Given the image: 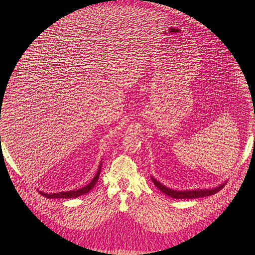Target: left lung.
<instances>
[{
    "label": "left lung",
    "instance_id": "left-lung-1",
    "mask_svg": "<svg viewBox=\"0 0 255 255\" xmlns=\"http://www.w3.org/2000/svg\"><path fill=\"white\" fill-rule=\"evenodd\" d=\"M152 181L154 183V185L161 191L166 194L167 196L174 198V199H195V198H202V197H207V196H212L215 195L216 192H218L219 190H221L225 186V184L220 185V186L213 188V189H203V190H185V191H179V190H172L170 188L166 187L165 185H163L161 183L157 182L155 179H153Z\"/></svg>",
    "mask_w": 255,
    "mask_h": 255
}]
</instances>
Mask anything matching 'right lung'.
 Instances as JSON below:
<instances>
[{"instance_id": "right-lung-1", "label": "right lung", "mask_w": 255, "mask_h": 255, "mask_svg": "<svg viewBox=\"0 0 255 255\" xmlns=\"http://www.w3.org/2000/svg\"><path fill=\"white\" fill-rule=\"evenodd\" d=\"M102 164V163H101ZM100 172H101V165H100V168L99 170L96 174V176L94 177V180H92L88 185H86V186L81 188V189H78V190H71V191H63V192H57V194H43V192L40 191V194L48 198V199H55V198H67V199H70V198H78V197H81L85 194H88V192L95 187V185L97 184L98 180H99V176H100Z\"/></svg>"}]
</instances>
